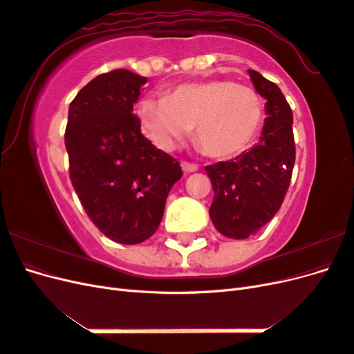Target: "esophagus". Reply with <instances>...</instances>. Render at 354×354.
<instances>
[{"label": "esophagus", "instance_id": "1", "mask_svg": "<svg viewBox=\"0 0 354 354\" xmlns=\"http://www.w3.org/2000/svg\"><path fill=\"white\" fill-rule=\"evenodd\" d=\"M181 168H183V171H186V173H195V171H198V165L187 162V160H183V162H181Z\"/></svg>", "mask_w": 354, "mask_h": 354}]
</instances>
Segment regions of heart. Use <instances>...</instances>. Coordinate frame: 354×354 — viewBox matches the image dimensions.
<instances>
[{
    "label": "heart",
    "instance_id": "obj_1",
    "mask_svg": "<svg viewBox=\"0 0 354 354\" xmlns=\"http://www.w3.org/2000/svg\"><path fill=\"white\" fill-rule=\"evenodd\" d=\"M260 94L230 80L181 84L164 99H145L137 115L152 143L171 151L196 125V142L207 155L229 159L251 146L263 122Z\"/></svg>",
    "mask_w": 354,
    "mask_h": 354
}]
</instances>
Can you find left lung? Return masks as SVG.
Listing matches in <instances>:
<instances>
[{"label":"left lung","instance_id":"obj_1","mask_svg":"<svg viewBox=\"0 0 354 354\" xmlns=\"http://www.w3.org/2000/svg\"><path fill=\"white\" fill-rule=\"evenodd\" d=\"M254 87L266 99L260 142L226 162L205 167L212 183L211 221L221 234L246 239L279 211L295 162L292 111L281 88L248 69Z\"/></svg>","mask_w":354,"mask_h":354}]
</instances>
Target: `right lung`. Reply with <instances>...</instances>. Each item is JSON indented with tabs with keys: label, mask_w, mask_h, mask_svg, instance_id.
Returning a JSON list of instances; mask_svg holds the SVG:
<instances>
[{
	"label": "right lung",
	"mask_w": 354,
	"mask_h": 354,
	"mask_svg": "<svg viewBox=\"0 0 354 354\" xmlns=\"http://www.w3.org/2000/svg\"><path fill=\"white\" fill-rule=\"evenodd\" d=\"M146 82L127 69L95 77L71 102L65 131L71 181L85 212L124 245L152 236L183 176L177 159L143 137L133 113Z\"/></svg>",
	"instance_id": "add662e5"
}]
</instances>
